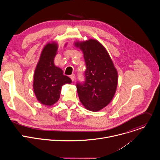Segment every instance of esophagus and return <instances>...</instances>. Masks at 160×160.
I'll return each mask as SVG.
<instances>
[{
	"label": "esophagus",
	"mask_w": 160,
	"mask_h": 160,
	"mask_svg": "<svg viewBox=\"0 0 160 160\" xmlns=\"http://www.w3.org/2000/svg\"><path fill=\"white\" fill-rule=\"evenodd\" d=\"M70 78H71V79H72V82H74V81H75V75L74 74H73V75H72L70 76Z\"/></svg>",
	"instance_id": "obj_1"
}]
</instances>
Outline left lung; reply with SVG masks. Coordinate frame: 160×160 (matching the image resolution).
<instances>
[{
  "instance_id": "1",
  "label": "left lung",
  "mask_w": 160,
  "mask_h": 160,
  "mask_svg": "<svg viewBox=\"0 0 160 160\" xmlns=\"http://www.w3.org/2000/svg\"><path fill=\"white\" fill-rule=\"evenodd\" d=\"M74 45L82 51L86 64V80L83 84L77 85L80 101L89 111H100L115 94L118 72L107 50L98 40L77 41Z\"/></svg>"
}]
</instances>
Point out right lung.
I'll use <instances>...</instances> for the list:
<instances>
[{"label":"right lung","instance_id":"right-lung-1","mask_svg":"<svg viewBox=\"0 0 160 160\" xmlns=\"http://www.w3.org/2000/svg\"><path fill=\"white\" fill-rule=\"evenodd\" d=\"M58 49V44L54 41L45 45L33 75L34 94L39 102L47 106L58 102L63 85L72 83L71 78L64 75L61 68L54 64Z\"/></svg>","mask_w":160,"mask_h":160}]
</instances>
